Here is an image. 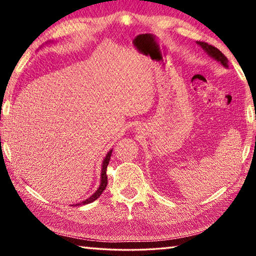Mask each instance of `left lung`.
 <instances>
[{
    "mask_svg": "<svg viewBox=\"0 0 256 256\" xmlns=\"http://www.w3.org/2000/svg\"><path fill=\"white\" fill-rule=\"evenodd\" d=\"M196 44L200 45L203 48V50H204L206 53L210 56V58L216 60V62H219L222 66L228 68V60L218 48H216V47L212 45L206 44V42H196Z\"/></svg>",
    "mask_w": 256,
    "mask_h": 256,
    "instance_id": "obj_1",
    "label": "left lung"
}]
</instances>
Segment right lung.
<instances>
[{
	"instance_id": "1",
	"label": "right lung",
	"mask_w": 256,
	"mask_h": 256,
	"mask_svg": "<svg viewBox=\"0 0 256 256\" xmlns=\"http://www.w3.org/2000/svg\"><path fill=\"white\" fill-rule=\"evenodd\" d=\"M112 149H110L108 151L106 157L104 158L102 160V172H100V185H99V188H97L96 192H94L92 196L86 198V200L82 201L80 203H76V206H84V204H88V203H92L94 200H97V198L102 196V193L104 192V190L106 188L107 186V175H106V170H107V166L108 164H110V156H112ZM74 206V204H73Z\"/></svg>"
}]
</instances>
